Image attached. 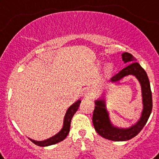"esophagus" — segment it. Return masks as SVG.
Here are the masks:
<instances>
[{"mask_svg":"<svg viewBox=\"0 0 159 159\" xmlns=\"http://www.w3.org/2000/svg\"><path fill=\"white\" fill-rule=\"evenodd\" d=\"M83 96L85 98H91L93 96V90L90 88H85L83 90Z\"/></svg>","mask_w":159,"mask_h":159,"instance_id":"34e87169","label":"esophagus"}]
</instances>
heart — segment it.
<instances>
[{
    "label": "heart",
    "instance_id": "b5f03b06",
    "mask_svg": "<svg viewBox=\"0 0 159 159\" xmlns=\"http://www.w3.org/2000/svg\"><path fill=\"white\" fill-rule=\"evenodd\" d=\"M106 73H110V72L112 71V66L111 65H108V66H106Z\"/></svg>",
    "mask_w": 159,
    "mask_h": 159
}]
</instances>
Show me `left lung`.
<instances>
[{"instance_id":"obj_1","label":"left lung","mask_w":159,"mask_h":159,"mask_svg":"<svg viewBox=\"0 0 159 159\" xmlns=\"http://www.w3.org/2000/svg\"><path fill=\"white\" fill-rule=\"evenodd\" d=\"M121 59L125 64H129L125 68L114 75L110 82L117 83L120 80L129 75L134 76L141 85L143 110L139 119L129 127H119L114 125L107 110V103L105 97L94 101L95 107L93 114V124L95 130L104 139L115 142H123L133 139L142 130L148 121L152 111V93L150 89V81L146 71L139 64L133 55L129 53H121Z\"/></svg>"}]
</instances>
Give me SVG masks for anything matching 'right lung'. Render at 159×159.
Here are the masks:
<instances>
[{
  "instance_id": "obj_1",
  "label": "right lung",
  "mask_w": 159,
  "mask_h": 159,
  "mask_svg": "<svg viewBox=\"0 0 159 159\" xmlns=\"http://www.w3.org/2000/svg\"><path fill=\"white\" fill-rule=\"evenodd\" d=\"M81 102V100H78L74 104L71 105L68 108V110H66V113L64 117V120H63L62 127H61V129H60L58 133H57L56 134L52 136V137L49 138V139H45V140L42 141H36L29 138L30 140L31 141L32 143H34V144L39 146H51V145L56 144V143H58L60 142H61V141L64 140L67 137L68 134L70 133V123H71L72 118L74 115V114L77 112L78 107L80 106Z\"/></svg>"
}]
</instances>
